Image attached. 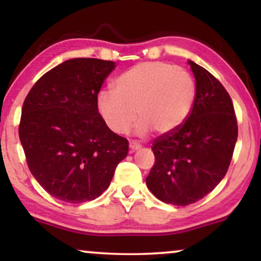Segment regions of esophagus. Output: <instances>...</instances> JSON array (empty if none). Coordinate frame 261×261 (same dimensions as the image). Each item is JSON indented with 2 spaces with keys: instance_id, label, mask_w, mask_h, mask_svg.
I'll use <instances>...</instances> for the list:
<instances>
[{
  "instance_id": "obj_1",
  "label": "esophagus",
  "mask_w": 261,
  "mask_h": 261,
  "mask_svg": "<svg viewBox=\"0 0 261 261\" xmlns=\"http://www.w3.org/2000/svg\"><path fill=\"white\" fill-rule=\"evenodd\" d=\"M141 147V145L139 144L138 141H130L129 142V148L132 149V151H137V149H139Z\"/></svg>"
}]
</instances>
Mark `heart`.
<instances>
[{
    "mask_svg": "<svg viewBox=\"0 0 261 261\" xmlns=\"http://www.w3.org/2000/svg\"><path fill=\"white\" fill-rule=\"evenodd\" d=\"M195 97V81L187 70L165 62H145L121 74L114 90L102 91L97 103L106 123L117 134L126 133L137 117L140 133L153 129L167 134L188 119Z\"/></svg>",
    "mask_w": 261,
    "mask_h": 261,
    "instance_id": "b5f03b06",
    "label": "heart"
}]
</instances>
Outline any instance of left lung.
I'll return each mask as SVG.
<instances>
[{"label":"left lung","instance_id":"8db88e82","mask_svg":"<svg viewBox=\"0 0 261 261\" xmlns=\"http://www.w3.org/2000/svg\"><path fill=\"white\" fill-rule=\"evenodd\" d=\"M189 64L196 78L194 107L180 127L154 139L155 162L146 178L156 198L181 206L202 199L223 179L238 140L229 94L208 70Z\"/></svg>","mask_w":261,"mask_h":261}]
</instances>
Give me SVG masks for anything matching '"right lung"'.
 Instances as JSON below:
<instances>
[{
  "label": "right lung",
  "instance_id": "right-lung-1",
  "mask_svg": "<svg viewBox=\"0 0 261 261\" xmlns=\"http://www.w3.org/2000/svg\"><path fill=\"white\" fill-rule=\"evenodd\" d=\"M115 63L74 58L53 67L24 98L19 137L31 173L53 197L92 201L127 156L128 140L107 126L97 95Z\"/></svg>",
  "mask_w": 261,
  "mask_h": 261
}]
</instances>
